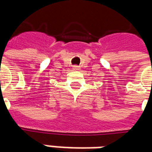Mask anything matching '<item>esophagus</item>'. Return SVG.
I'll return each mask as SVG.
<instances>
[{
    "instance_id": "1",
    "label": "esophagus",
    "mask_w": 152,
    "mask_h": 152,
    "mask_svg": "<svg viewBox=\"0 0 152 152\" xmlns=\"http://www.w3.org/2000/svg\"><path fill=\"white\" fill-rule=\"evenodd\" d=\"M73 70H75V71H79V70H80V66H73Z\"/></svg>"
}]
</instances>
